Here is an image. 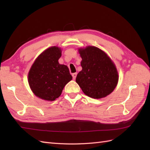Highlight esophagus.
Segmentation results:
<instances>
[{"label":"esophagus","mask_w":150,"mask_h":150,"mask_svg":"<svg viewBox=\"0 0 150 150\" xmlns=\"http://www.w3.org/2000/svg\"><path fill=\"white\" fill-rule=\"evenodd\" d=\"M77 73H72V77H73V80H75V79H76V77H77Z\"/></svg>","instance_id":"34e87169"}]
</instances>
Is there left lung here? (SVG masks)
I'll return each mask as SVG.
<instances>
[{
  "instance_id": "left-lung-1",
  "label": "left lung",
  "mask_w": 150,
  "mask_h": 150,
  "mask_svg": "<svg viewBox=\"0 0 150 150\" xmlns=\"http://www.w3.org/2000/svg\"><path fill=\"white\" fill-rule=\"evenodd\" d=\"M79 52L82 59V69L77 75V83L88 97H106L114 90L119 80L115 66L107 54L98 47L88 46Z\"/></svg>"
}]
</instances>
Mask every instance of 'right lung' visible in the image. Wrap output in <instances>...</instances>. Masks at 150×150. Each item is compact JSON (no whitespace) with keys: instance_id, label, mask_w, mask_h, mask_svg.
Returning a JSON list of instances; mask_svg holds the SVG:
<instances>
[{"instance_id":"add662e5","label":"right lung","mask_w":150,"mask_h":150,"mask_svg":"<svg viewBox=\"0 0 150 150\" xmlns=\"http://www.w3.org/2000/svg\"><path fill=\"white\" fill-rule=\"evenodd\" d=\"M60 57V49L51 47L37 57L30 70L28 82L31 90L44 100H55L72 79L68 66L59 63Z\"/></svg>"}]
</instances>
